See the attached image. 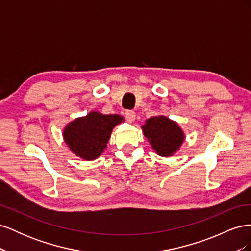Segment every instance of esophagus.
Masks as SVG:
<instances>
[{
	"mask_svg": "<svg viewBox=\"0 0 251 251\" xmlns=\"http://www.w3.org/2000/svg\"><path fill=\"white\" fill-rule=\"evenodd\" d=\"M126 118L128 123H134L136 118V114L134 111H126Z\"/></svg>",
	"mask_w": 251,
	"mask_h": 251,
	"instance_id": "34e87169",
	"label": "esophagus"
}]
</instances>
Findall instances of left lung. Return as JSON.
Wrapping results in <instances>:
<instances>
[{
    "label": "left lung",
    "mask_w": 251,
    "mask_h": 251,
    "mask_svg": "<svg viewBox=\"0 0 251 251\" xmlns=\"http://www.w3.org/2000/svg\"><path fill=\"white\" fill-rule=\"evenodd\" d=\"M141 128L151 147L161 157L176 154L185 140L184 132L180 126L163 115L147 119Z\"/></svg>",
    "instance_id": "8db88e82"
}]
</instances>
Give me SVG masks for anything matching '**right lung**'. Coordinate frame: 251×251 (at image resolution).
I'll return each instance as SVG.
<instances>
[{
    "label": "right lung",
    "mask_w": 251,
    "mask_h": 251,
    "mask_svg": "<svg viewBox=\"0 0 251 251\" xmlns=\"http://www.w3.org/2000/svg\"><path fill=\"white\" fill-rule=\"evenodd\" d=\"M125 121L118 114H104L91 111L86 116L77 117L68 124L63 138L74 155L83 160H95L107 149L113 128Z\"/></svg>",
    "instance_id": "obj_1"
}]
</instances>
